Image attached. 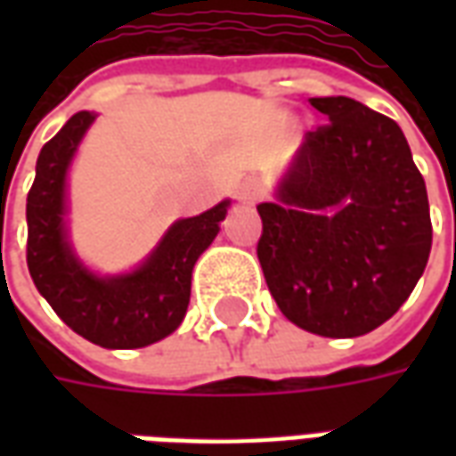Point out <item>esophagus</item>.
Segmentation results:
<instances>
[{"mask_svg": "<svg viewBox=\"0 0 456 456\" xmlns=\"http://www.w3.org/2000/svg\"><path fill=\"white\" fill-rule=\"evenodd\" d=\"M237 200L241 205H254L258 200V188L254 183H241L237 188Z\"/></svg>", "mask_w": 456, "mask_h": 456, "instance_id": "1", "label": "esophagus"}]
</instances>
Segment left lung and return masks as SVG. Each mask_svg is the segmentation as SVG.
I'll return each instance as SVG.
<instances>
[{
    "mask_svg": "<svg viewBox=\"0 0 456 456\" xmlns=\"http://www.w3.org/2000/svg\"><path fill=\"white\" fill-rule=\"evenodd\" d=\"M307 131L261 202L258 261L281 313L320 337H359L391 320L428 266V190L401 126L349 97H313Z\"/></svg>",
    "mask_w": 456,
    "mask_h": 456,
    "instance_id": "1",
    "label": "left lung"
}]
</instances>
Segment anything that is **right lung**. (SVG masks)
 I'll list each match as a JSON object with an SVG mask.
<instances>
[{"label":"right lung","instance_id":"1","mask_svg":"<svg viewBox=\"0 0 456 456\" xmlns=\"http://www.w3.org/2000/svg\"><path fill=\"white\" fill-rule=\"evenodd\" d=\"M93 121V112L73 114L38 153L26 198V264L38 293L73 332L104 349H139L168 337L183 322L192 266L217 237L229 202L175 222L134 273L94 276L75 258L63 227L65 173Z\"/></svg>","mask_w":456,"mask_h":456}]
</instances>
